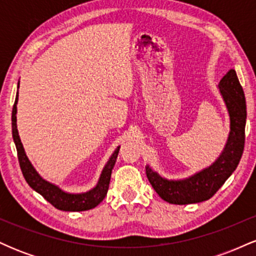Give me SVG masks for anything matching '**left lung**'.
Wrapping results in <instances>:
<instances>
[{"label": "left lung", "instance_id": "1", "mask_svg": "<svg viewBox=\"0 0 256 256\" xmlns=\"http://www.w3.org/2000/svg\"><path fill=\"white\" fill-rule=\"evenodd\" d=\"M219 89L230 114V134L224 152L212 166L184 180H167L149 166L146 173L161 198L172 204H189L210 200L238 166L244 149L246 106L244 91L236 71L230 70L220 80Z\"/></svg>", "mask_w": 256, "mask_h": 256}]
</instances>
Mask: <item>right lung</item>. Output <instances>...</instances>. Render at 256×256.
<instances>
[{
	"mask_svg": "<svg viewBox=\"0 0 256 256\" xmlns=\"http://www.w3.org/2000/svg\"><path fill=\"white\" fill-rule=\"evenodd\" d=\"M19 88V86H18ZM16 104H18V94L16 98V102H14L13 110H12V134H13V140L16 143V152H18V160H19L20 168H22V176H24L25 180L30 185L34 190H36L38 194L43 196L49 204H52L55 208L60 210H66V212H82V210H88L91 208L96 207L98 204L104 201V196L107 195L108 188H110V174L112 170H113L114 165H116V158H118L119 148L114 152L112 155L110 161L102 171L101 178H100L96 188L90 190L89 192L85 194H67L64 192L62 190L58 189L54 184L48 183L40 177V174L34 171L32 167L31 162L28 161V156H26L24 148H22V140H20L19 134H18L16 128Z\"/></svg>",
	"mask_w": 256,
	"mask_h": 256,
	"instance_id": "right-lung-1",
	"label": "right lung"
}]
</instances>
